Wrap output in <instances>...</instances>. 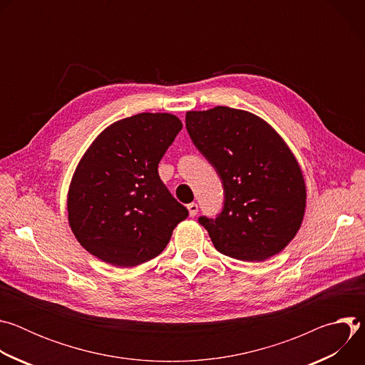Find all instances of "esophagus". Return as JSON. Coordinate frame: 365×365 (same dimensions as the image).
<instances>
[{
	"instance_id": "esophagus-1",
	"label": "esophagus",
	"mask_w": 365,
	"mask_h": 365,
	"mask_svg": "<svg viewBox=\"0 0 365 365\" xmlns=\"http://www.w3.org/2000/svg\"><path fill=\"white\" fill-rule=\"evenodd\" d=\"M187 212H189V217H195L197 214V205L195 202L187 205Z\"/></svg>"
}]
</instances>
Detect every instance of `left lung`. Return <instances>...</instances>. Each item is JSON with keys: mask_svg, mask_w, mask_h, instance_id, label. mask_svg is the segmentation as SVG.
I'll return each instance as SVG.
<instances>
[{"mask_svg": "<svg viewBox=\"0 0 365 365\" xmlns=\"http://www.w3.org/2000/svg\"><path fill=\"white\" fill-rule=\"evenodd\" d=\"M186 130L224 185L222 212L199 218L214 247L257 263L283 251L303 222L306 183L282 135L258 115L224 106L187 111Z\"/></svg>", "mask_w": 365, "mask_h": 365, "instance_id": "1", "label": "left lung"}]
</instances>
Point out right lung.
Segmentation results:
<instances>
[{
	"instance_id": "1",
	"label": "right lung",
	"mask_w": 365,
	"mask_h": 365,
	"mask_svg": "<svg viewBox=\"0 0 365 365\" xmlns=\"http://www.w3.org/2000/svg\"><path fill=\"white\" fill-rule=\"evenodd\" d=\"M182 127L173 114L140 113L101 131L82 155L68 190V221L103 263L125 269L158 257L187 217L158 170Z\"/></svg>"
}]
</instances>
